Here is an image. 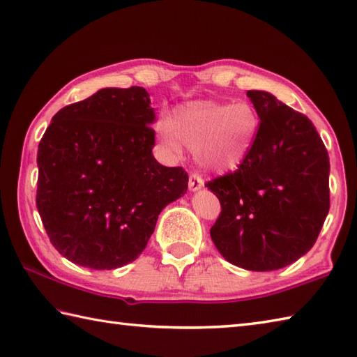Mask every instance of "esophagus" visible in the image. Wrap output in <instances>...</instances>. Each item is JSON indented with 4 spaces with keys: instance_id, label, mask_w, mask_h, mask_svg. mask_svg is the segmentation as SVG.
Here are the masks:
<instances>
[{
    "instance_id": "esophagus-1",
    "label": "esophagus",
    "mask_w": 357,
    "mask_h": 357,
    "mask_svg": "<svg viewBox=\"0 0 357 357\" xmlns=\"http://www.w3.org/2000/svg\"><path fill=\"white\" fill-rule=\"evenodd\" d=\"M203 185H205V183H203V178L199 176V174L192 172L191 176H189V191H192V192L200 191Z\"/></svg>"
}]
</instances>
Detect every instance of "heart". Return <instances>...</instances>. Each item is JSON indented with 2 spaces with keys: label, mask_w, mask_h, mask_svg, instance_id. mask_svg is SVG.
<instances>
[{
  "label": "heart",
  "mask_w": 357,
  "mask_h": 357,
  "mask_svg": "<svg viewBox=\"0 0 357 357\" xmlns=\"http://www.w3.org/2000/svg\"><path fill=\"white\" fill-rule=\"evenodd\" d=\"M259 128L257 111L246 101L195 100L178 106L172 119L160 121L158 137L172 154L188 146L203 169L225 174L245 163Z\"/></svg>",
  "instance_id": "1"
}]
</instances>
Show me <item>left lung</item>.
<instances>
[{"label":"left lung","instance_id":"8db88e82","mask_svg":"<svg viewBox=\"0 0 357 357\" xmlns=\"http://www.w3.org/2000/svg\"><path fill=\"white\" fill-rule=\"evenodd\" d=\"M260 119L245 163L208 189L222 213L211 238L229 264L274 271L307 254L330 209V158L308 117L273 93L248 91Z\"/></svg>","mask_w":357,"mask_h":357}]
</instances>
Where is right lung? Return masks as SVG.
<instances>
[{"mask_svg":"<svg viewBox=\"0 0 357 357\" xmlns=\"http://www.w3.org/2000/svg\"><path fill=\"white\" fill-rule=\"evenodd\" d=\"M144 87H105L58 111L38 144L36 208L72 264L114 270L146 248L158 214L185 195L188 174L152 155Z\"/></svg>","mask_w":357,"mask_h":357,"instance_id":"1","label":"right lung"}]
</instances>
